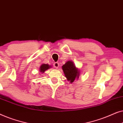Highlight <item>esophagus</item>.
Here are the masks:
<instances>
[{"label": "esophagus", "instance_id": "esophagus-1", "mask_svg": "<svg viewBox=\"0 0 123 123\" xmlns=\"http://www.w3.org/2000/svg\"><path fill=\"white\" fill-rule=\"evenodd\" d=\"M59 64L58 62H55V63H54V67L55 68H58L59 67Z\"/></svg>", "mask_w": 123, "mask_h": 123}]
</instances>
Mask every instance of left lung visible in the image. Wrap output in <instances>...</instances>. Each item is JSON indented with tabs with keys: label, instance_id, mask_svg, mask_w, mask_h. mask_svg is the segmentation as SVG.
Listing matches in <instances>:
<instances>
[{
	"label": "left lung",
	"instance_id": "left-lung-1",
	"mask_svg": "<svg viewBox=\"0 0 123 123\" xmlns=\"http://www.w3.org/2000/svg\"><path fill=\"white\" fill-rule=\"evenodd\" d=\"M64 73L67 80L73 83L75 79H78L80 76V70L75 67L73 62L68 61L62 66Z\"/></svg>",
	"mask_w": 123,
	"mask_h": 123
}]
</instances>
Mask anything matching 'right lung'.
<instances>
[{
  "label": "right lung",
  "mask_w": 123,
  "mask_h": 123,
  "mask_svg": "<svg viewBox=\"0 0 123 123\" xmlns=\"http://www.w3.org/2000/svg\"><path fill=\"white\" fill-rule=\"evenodd\" d=\"M51 67H52L51 65L46 64H43L40 67V72L42 73H43L46 70H48V69L51 68Z\"/></svg>",
  "instance_id": "add662e5"
}]
</instances>
